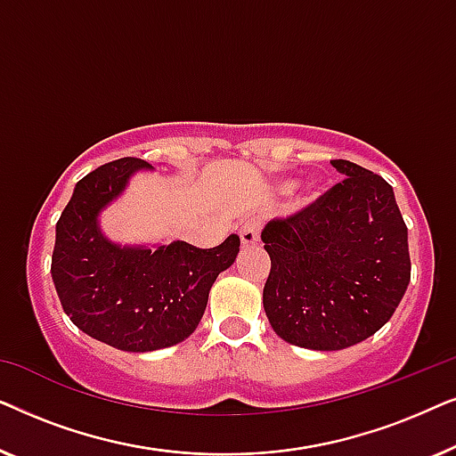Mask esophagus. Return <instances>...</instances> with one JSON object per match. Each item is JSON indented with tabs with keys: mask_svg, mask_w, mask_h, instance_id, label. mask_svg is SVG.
I'll list each match as a JSON object with an SVG mask.
<instances>
[{
	"mask_svg": "<svg viewBox=\"0 0 456 456\" xmlns=\"http://www.w3.org/2000/svg\"><path fill=\"white\" fill-rule=\"evenodd\" d=\"M259 232H261V222L257 220V217H251V220H247L245 224L240 226V245L245 248H251L257 245L259 240Z\"/></svg>",
	"mask_w": 456,
	"mask_h": 456,
	"instance_id": "obj_1",
	"label": "esophagus"
}]
</instances>
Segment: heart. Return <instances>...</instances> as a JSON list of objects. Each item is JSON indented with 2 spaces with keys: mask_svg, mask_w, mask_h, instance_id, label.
Segmentation results:
<instances>
[{
  "mask_svg": "<svg viewBox=\"0 0 456 456\" xmlns=\"http://www.w3.org/2000/svg\"><path fill=\"white\" fill-rule=\"evenodd\" d=\"M278 189H280V191H290V189H292V180H289V178L280 180V183H278Z\"/></svg>",
  "mask_w": 456,
  "mask_h": 456,
  "instance_id": "b5f03b06",
  "label": "heart"
}]
</instances>
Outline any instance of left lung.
Returning <instances> with one entry per match:
<instances>
[{
	"instance_id": "1",
	"label": "left lung",
	"mask_w": 456,
	"mask_h": 456,
	"mask_svg": "<svg viewBox=\"0 0 456 456\" xmlns=\"http://www.w3.org/2000/svg\"><path fill=\"white\" fill-rule=\"evenodd\" d=\"M338 184L261 232L272 259L264 309L290 345L340 351L370 338L407 290V226L382 176L346 159L330 161Z\"/></svg>"
}]
</instances>
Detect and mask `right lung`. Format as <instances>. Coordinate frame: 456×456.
Masks as SVG:
<instances>
[{"mask_svg": "<svg viewBox=\"0 0 456 456\" xmlns=\"http://www.w3.org/2000/svg\"><path fill=\"white\" fill-rule=\"evenodd\" d=\"M145 159L99 166L74 186L55 224L52 278L66 315L91 338L128 353L159 351L195 332L220 272L239 255L240 239L220 247L120 245L103 234L99 216L122 197Z\"/></svg>", "mask_w": 456, "mask_h": 456, "instance_id": "add662e5", "label": "right lung"}]
</instances>
